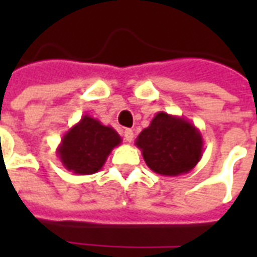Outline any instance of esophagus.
I'll use <instances>...</instances> for the list:
<instances>
[{
	"mask_svg": "<svg viewBox=\"0 0 257 257\" xmlns=\"http://www.w3.org/2000/svg\"><path fill=\"white\" fill-rule=\"evenodd\" d=\"M123 135V140L125 142H128V143H131L132 140H134V131L132 129H125L122 132Z\"/></svg>",
	"mask_w": 257,
	"mask_h": 257,
	"instance_id": "obj_1",
	"label": "esophagus"
}]
</instances>
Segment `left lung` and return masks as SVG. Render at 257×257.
I'll return each mask as SVG.
<instances>
[{
	"label": "left lung",
	"instance_id": "1",
	"mask_svg": "<svg viewBox=\"0 0 257 257\" xmlns=\"http://www.w3.org/2000/svg\"><path fill=\"white\" fill-rule=\"evenodd\" d=\"M147 167L162 176L189 173L202 158L204 140L198 128L183 117L157 112L136 138Z\"/></svg>",
	"mask_w": 257,
	"mask_h": 257
}]
</instances>
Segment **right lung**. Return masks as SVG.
I'll return each mask as SVG.
<instances>
[{
    "instance_id": "1",
    "label": "right lung",
    "mask_w": 257,
    "mask_h": 257,
    "mask_svg": "<svg viewBox=\"0 0 257 257\" xmlns=\"http://www.w3.org/2000/svg\"><path fill=\"white\" fill-rule=\"evenodd\" d=\"M121 136L111 126L84 115L63 135L56 149L63 167L75 175H92L100 171L112 149L121 145Z\"/></svg>"
}]
</instances>
